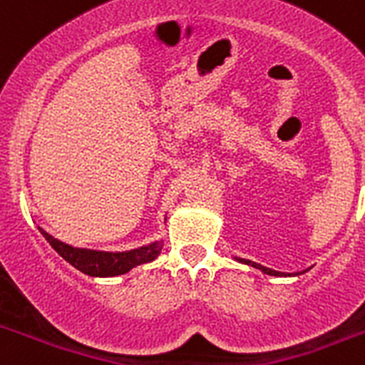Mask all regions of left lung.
I'll list each match as a JSON object with an SVG mask.
<instances>
[{
    "label": "left lung",
    "mask_w": 365,
    "mask_h": 365,
    "mask_svg": "<svg viewBox=\"0 0 365 365\" xmlns=\"http://www.w3.org/2000/svg\"><path fill=\"white\" fill-rule=\"evenodd\" d=\"M237 261H241V263H247V265L254 267V269H259L261 272L269 274V276H285L283 272H278V270H272V269H267V267H263V265H257V263H254V261H250V259H241V257H237ZM303 272H305V270H303Z\"/></svg>",
    "instance_id": "8db88e82"
}]
</instances>
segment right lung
I'll return each mask as SVG.
<instances>
[{"label":"right lung","instance_id":"1","mask_svg":"<svg viewBox=\"0 0 365 365\" xmlns=\"http://www.w3.org/2000/svg\"><path fill=\"white\" fill-rule=\"evenodd\" d=\"M40 232L67 263H71L80 272L87 274V276H95V278H111V276L130 272L133 267L153 261L163 250V241H155V243L135 248V250H128V252H100V250L74 248L71 245L54 240L53 235L41 230V228Z\"/></svg>","mask_w":365,"mask_h":365}]
</instances>
